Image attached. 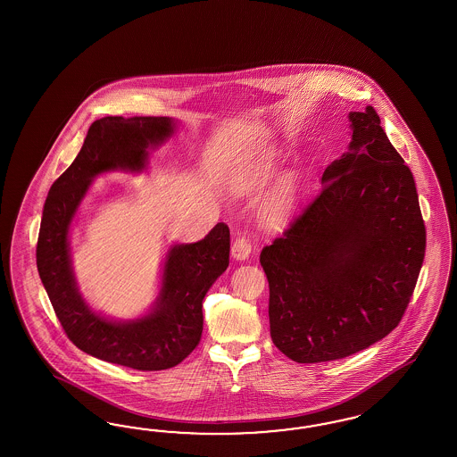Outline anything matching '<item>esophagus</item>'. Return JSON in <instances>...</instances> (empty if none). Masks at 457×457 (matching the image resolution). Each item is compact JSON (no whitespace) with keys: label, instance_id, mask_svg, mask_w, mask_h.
<instances>
[{"label":"esophagus","instance_id":"34e87169","mask_svg":"<svg viewBox=\"0 0 457 457\" xmlns=\"http://www.w3.org/2000/svg\"><path fill=\"white\" fill-rule=\"evenodd\" d=\"M231 254H233L236 262L248 260L249 254H251V245H249V241L245 236L236 237V241L231 246Z\"/></svg>","mask_w":457,"mask_h":457}]
</instances>
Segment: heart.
<instances>
[{"instance_id": "heart-1", "label": "heart", "mask_w": 457, "mask_h": 457, "mask_svg": "<svg viewBox=\"0 0 457 457\" xmlns=\"http://www.w3.org/2000/svg\"><path fill=\"white\" fill-rule=\"evenodd\" d=\"M277 170L275 162H266L258 167L246 180L248 189H258L264 186L268 180L273 178ZM300 191V182L296 174H285L281 179L278 180L277 186L271 189V193L266 195V199L260 209V218L264 224H277L283 221L291 212V209L296 203Z\"/></svg>"}]
</instances>
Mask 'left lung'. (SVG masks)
Here are the masks:
<instances>
[{
	"instance_id": "obj_1",
	"label": "left lung",
	"mask_w": 457,
	"mask_h": 457,
	"mask_svg": "<svg viewBox=\"0 0 457 457\" xmlns=\"http://www.w3.org/2000/svg\"><path fill=\"white\" fill-rule=\"evenodd\" d=\"M348 151L264 246L273 344L298 363L345 359L392 332L426 253L414 176L374 107L348 113Z\"/></svg>"
}]
</instances>
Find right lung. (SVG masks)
<instances>
[{"instance_id": "1", "label": "right lung", "mask_w": 457, "mask_h": 457, "mask_svg": "<svg viewBox=\"0 0 457 457\" xmlns=\"http://www.w3.org/2000/svg\"><path fill=\"white\" fill-rule=\"evenodd\" d=\"M170 117H104L90 125L71 166L52 184L43 206L37 266L56 317L85 353L136 370L180 363L201 340L203 300L229 264V228L218 222L197 243L167 249L159 293L142 317L111 320L90 308L79 290L70 228L92 180L105 172H144L149 151L174 136Z\"/></svg>"}]
</instances>
